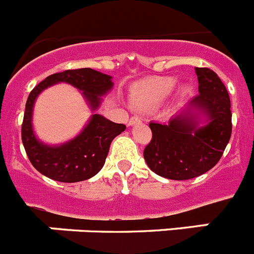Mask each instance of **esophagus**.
<instances>
[{
  "label": "esophagus",
  "instance_id": "esophagus-1",
  "mask_svg": "<svg viewBox=\"0 0 254 254\" xmlns=\"http://www.w3.org/2000/svg\"><path fill=\"white\" fill-rule=\"evenodd\" d=\"M140 122H141V118H140V117L133 116V117H131V118H129L128 125H129V126H133V125H137V123H140Z\"/></svg>",
  "mask_w": 254,
  "mask_h": 254
}]
</instances>
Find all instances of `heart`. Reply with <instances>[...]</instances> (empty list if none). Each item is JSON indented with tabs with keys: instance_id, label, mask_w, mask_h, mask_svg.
<instances>
[{
	"instance_id": "heart-1",
	"label": "heart",
	"mask_w": 254,
	"mask_h": 254,
	"mask_svg": "<svg viewBox=\"0 0 254 254\" xmlns=\"http://www.w3.org/2000/svg\"><path fill=\"white\" fill-rule=\"evenodd\" d=\"M177 85V78L172 76H154L138 82L131 94L132 104L137 108L158 105L167 99ZM183 89L182 94H187Z\"/></svg>"
}]
</instances>
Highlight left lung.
Segmentation results:
<instances>
[{"mask_svg": "<svg viewBox=\"0 0 254 254\" xmlns=\"http://www.w3.org/2000/svg\"><path fill=\"white\" fill-rule=\"evenodd\" d=\"M194 71L199 94L168 123H150L152 138L143 150L150 169L174 181L196 178L214 168L232 136L225 85L212 69L196 67Z\"/></svg>", "mask_w": 254, "mask_h": 254, "instance_id": "8db88e82", "label": "left lung"}]
</instances>
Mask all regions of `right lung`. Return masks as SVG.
Masks as SVG:
<instances>
[{
  "label": "right lung",
  "mask_w": 254,
  "mask_h": 254,
  "mask_svg": "<svg viewBox=\"0 0 254 254\" xmlns=\"http://www.w3.org/2000/svg\"><path fill=\"white\" fill-rule=\"evenodd\" d=\"M58 82H67L82 91L91 111L98 109L105 95L113 87L109 75L93 68L66 69L53 73L30 91L26 100L21 126V140L33 167L43 176L57 182L75 183L94 177L103 168L111 143L126 129L125 125L114 123L100 114H93L81 133L58 146L40 142L33 131V107L44 89Z\"/></svg>",
  "instance_id": "1"
}]
</instances>
